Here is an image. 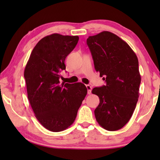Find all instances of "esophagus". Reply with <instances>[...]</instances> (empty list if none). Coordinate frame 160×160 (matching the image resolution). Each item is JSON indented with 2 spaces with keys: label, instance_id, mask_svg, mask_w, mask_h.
<instances>
[{
  "label": "esophagus",
  "instance_id": "34e87169",
  "mask_svg": "<svg viewBox=\"0 0 160 160\" xmlns=\"http://www.w3.org/2000/svg\"><path fill=\"white\" fill-rule=\"evenodd\" d=\"M86 87H87V89L88 94H91V90H92V87L90 86L89 84H87Z\"/></svg>",
  "mask_w": 160,
  "mask_h": 160
}]
</instances>
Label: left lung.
<instances>
[{"mask_svg": "<svg viewBox=\"0 0 160 160\" xmlns=\"http://www.w3.org/2000/svg\"><path fill=\"white\" fill-rule=\"evenodd\" d=\"M87 44L95 69L107 83L91 91L100 98L95 116L106 130H119L131 119L138 100L141 76L138 57L124 40L110 32L89 36Z\"/></svg>", "mask_w": 160, "mask_h": 160, "instance_id": "8db88e82", "label": "left lung"}]
</instances>
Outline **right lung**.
I'll list each match as a JSON object with an SVG mask.
<instances>
[{
    "label": "right lung",
    "instance_id": "obj_1",
    "mask_svg": "<svg viewBox=\"0 0 160 160\" xmlns=\"http://www.w3.org/2000/svg\"><path fill=\"white\" fill-rule=\"evenodd\" d=\"M79 40L78 36L53 33L32 50L24 71L28 97L37 120L47 130L60 132L76 120L87 93L84 84L60 83L64 60Z\"/></svg>",
    "mask_w": 160,
    "mask_h": 160
}]
</instances>
